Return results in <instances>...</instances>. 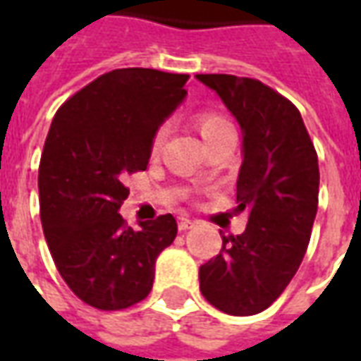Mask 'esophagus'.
<instances>
[{"label":"esophagus","mask_w":361,"mask_h":361,"mask_svg":"<svg viewBox=\"0 0 361 361\" xmlns=\"http://www.w3.org/2000/svg\"><path fill=\"white\" fill-rule=\"evenodd\" d=\"M193 224H195V222H193L191 219H188V216H181L180 222H178V228H180V230H189Z\"/></svg>","instance_id":"obj_1"}]
</instances>
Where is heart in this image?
I'll return each mask as SVG.
<instances>
[{"instance_id": "1", "label": "heart", "mask_w": 361, "mask_h": 361, "mask_svg": "<svg viewBox=\"0 0 361 361\" xmlns=\"http://www.w3.org/2000/svg\"><path fill=\"white\" fill-rule=\"evenodd\" d=\"M197 126H199V131L203 135V139L209 145H212L214 141H219L220 137L224 135L234 133V126L228 118H224L222 114L212 110H204L197 116ZM166 137H168V126H160L152 135V141H150V152L152 154H158L162 145H164Z\"/></svg>"}]
</instances>
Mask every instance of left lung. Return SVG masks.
<instances>
[{"label":"left lung","instance_id":"obj_1","mask_svg":"<svg viewBox=\"0 0 361 361\" xmlns=\"http://www.w3.org/2000/svg\"><path fill=\"white\" fill-rule=\"evenodd\" d=\"M226 104L243 129L235 185L240 235L199 269L201 294L228 315L265 311L294 279L307 251L319 203V164L300 110L265 82L235 75H197Z\"/></svg>","mask_w":361,"mask_h":361}]
</instances>
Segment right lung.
<instances>
[{"instance_id":"add662e5","label":"right lung","mask_w":361,"mask_h":361,"mask_svg":"<svg viewBox=\"0 0 361 361\" xmlns=\"http://www.w3.org/2000/svg\"><path fill=\"white\" fill-rule=\"evenodd\" d=\"M189 75L127 67L100 75L59 106L38 168L40 220L51 259L79 300L127 310L149 295L172 214L127 226L126 176L145 172L150 141L185 96Z\"/></svg>"}]
</instances>
